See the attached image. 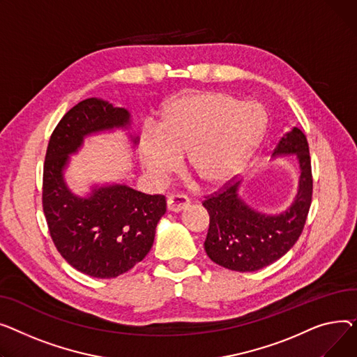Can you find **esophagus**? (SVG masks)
I'll return each instance as SVG.
<instances>
[{"label": "esophagus", "mask_w": 357, "mask_h": 357, "mask_svg": "<svg viewBox=\"0 0 357 357\" xmlns=\"http://www.w3.org/2000/svg\"><path fill=\"white\" fill-rule=\"evenodd\" d=\"M188 206H190V200H188V197H185L183 195L170 196L169 199H167V208H169V212H173V213L183 212Z\"/></svg>", "instance_id": "esophagus-1"}]
</instances>
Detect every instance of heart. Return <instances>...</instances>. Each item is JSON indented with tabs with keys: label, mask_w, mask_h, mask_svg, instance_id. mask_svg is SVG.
Instances as JSON below:
<instances>
[{
	"label": "heart",
	"mask_w": 357,
	"mask_h": 357,
	"mask_svg": "<svg viewBox=\"0 0 357 357\" xmlns=\"http://www.w3.org/2000/svg\"><path fill=\"white\" fill-rule=\"evenodd\" d=\"M262 130L264 116L255 105L218 91L187 92L167 105L157 130L142 132V169L161 181L187 153L188 167L202 183L220 185L241 172Z\"/></svg>",
	"instance_id": "1"
}]
</instances>
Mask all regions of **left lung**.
I'll return each mask as SVG.
<instances>
[{
  "instance_id": "1",
  "label": "left lung",
  "mask_w": 357,
  "mask_h": 357,
  "mask_svg": "<svg viewBox=\"0 0 357 357\" xmlns=\"http://www.w3.org/2000/svg\"><path fill=\"white\" fill-rule=\"evenodd\" d=\"M296 157L298 188L292 203L281 213H264L246 203L241 181L203 202L211 216L204 241L207 257L238 272H252L284 257L298 241L311 204L312 176L308 142L304 132L292 128L272 151V158Z\"/></svg>"
}]
</instances>
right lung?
Masks as SVG:
<instances>
[{
  "label": "right lung",
  "mask_w": 357,
  "mask_h": 357,
  "mask_svg": "<svg viewBox=\"0 0 357 357\" xmlns=\"http://www.w3.org/2000/svg\"><path fill=\"white\" fill-rule=\"evenodd\" d=\"M127 131L131 114L108 100L89 98L79 102L54 128L43 170V211L50 236L75 269L93 278H115L141 262L154 243L155 227L165 213V197L145 195L123 183L92 184L86 196L68 185L65 173L70 155L85 138Z\"/></svg>",
  "instance_id": "obj_1"
}]
</instances>
